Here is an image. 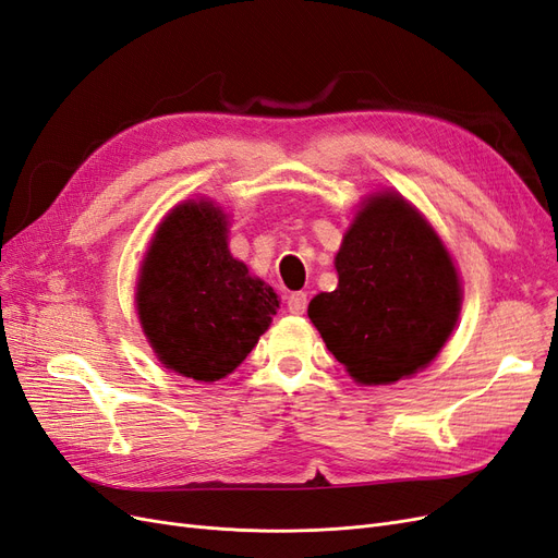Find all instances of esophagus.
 Here are the masks:
<instances>
[{"mask_svg":"<svg viewBox=\"0 0 558 558\" xmlns=\"http://www.w3.org/2000/svg\"><path fill=\"white\" fill-rule=\"evenodd\" d=\"M286 305H289L291 314H305V310H307V293H302V291L291 293Z\"/></svg>","mask_w":558,"mask_h":558,"instance_id":"34e87169","label":"esophagus"}]
</instances>
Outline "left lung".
<instances>
[{"instance_id":"left-lung-1","label":"left lung","mask_w":558,"mask_h":558,"mask_svg":"<svg viewBox=\"0 0 558 558\" xmlns=\"http://www.w3.org/2000/svg\"><path fill=\"white\" fill-rule=\"evenodd\" d=\"M340 283L310 302L332 356L359 384L426 367L461 310V283L435 230L396 193L365 202L335 258Z\"/></svg>"}]
</instances>
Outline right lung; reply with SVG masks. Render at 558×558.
Masks as SVG:
<instances>
[{
    "mask_svg": "<svg viewBox=\"0 0 558 558\" xmlns=\"http://www.w3.org/2000/svg\"><path fill=\"white\" fill-rule=\"evenodd\" d=\"M226 216L185 202L160 223L137 283L142 328L158 359L197 381L230 375L277 314L269 286L230 256Z\"/></svg>",
    "mask_w": 558,
    "mask_h": 558,
    "instance_id": "1",
    "label": "right lung"
}]
</instances>
